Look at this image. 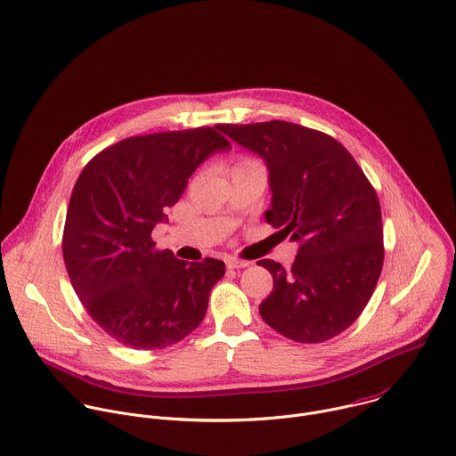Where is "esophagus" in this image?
Masks as SVG:
<instances>
[{
  "mask_svg": "<svg viewBox=\"0 0 456 456\" xmlns=\"http://www.w3.org/2000/svg\"><path fill=\"white\" fill-rule=\"evenodd\" d=\"M250 266V261H245V259H238V257H229L227 259V268L229 270H236V268H247Z\"/></svg>",
  "mask_w": 456,
  "mask_h": 456,
  "instance_id": "obj_1",
  "label": "esophagus"
}]
</instances>
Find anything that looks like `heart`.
Listing matches in <instances>:
<instances>
[{"label":"heart","mask_w":456,"mask_h":456,"mask_svg":"<svg viewBox=\"0 0 456 456\" xmlns=\"http://www.w3.org/2000/svg\"><path fill=\"white\" fill-rule=\"evenodd\" d=\"M245 161H252V159H248V158H241L238 163H245ZM238 163H236V165H238Z\"/></svg>","instance_id":"b5f03b06"}]
</instances>
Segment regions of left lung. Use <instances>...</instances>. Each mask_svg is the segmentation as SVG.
Segmentation results:
<instances>
[{
  "label": "left lung",
  "mask_w": 456,
  "mask_h": 456,
  "mask_svg": "<svg viewBox=\"0 0 456 456\" xmlns=\"http://www.w3.org/2000/svg\"><path fill=\"white\" fill-rule=\"evenodd\" d=\"M227 136L263 156L270 170V225L300 243L291 268L257 261L273 277L261 318L297 343L345 332L368 305L384 266L379 195L327 133L286 120L220 124Z\"/></svg>",
  "instance_id": "8db88e82"
}]
</instances>
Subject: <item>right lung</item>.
<instances>
[{"label":"right lung","instance_id":"right-lung-1","mask_svg":"<svg viewBox=\"0 0 456 456\" xmlns=\"http://www.w3.org/2000/svg\"><path fill=\"white\" fill-rule=\"evenodd\" d=\"M218 129L129 136L95 154L74 184L61 236L70 284L88 316L129 348L183 341L225 273L224 261L186 263L151 238L195 168L231 147Z\"/></svg>","mask_w":456,"mask_h":456}]
</instances>
